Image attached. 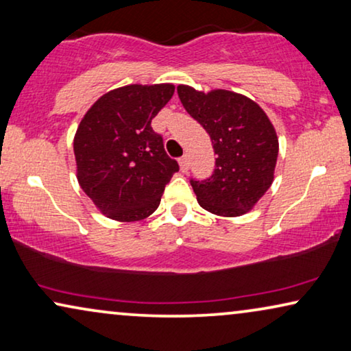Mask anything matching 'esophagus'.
<instances>
[{"label":"esophagus","mask_w":351,"mask_h":351,"mask_svg":"<svg viewBox=\"0 0 351 351\" xmlns=\"http://www.w3.org/2000/svg\"><path fill=\"white\" fill-rule=\"evenodd\" d=\"M180 167H181V171L189 170V157L182 156L181 159H180Z\"/></svg>","instance_id":"1"}]
</instances>
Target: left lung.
<instances>
[{
  "instance_id": "1",
  "label": "left lung",
  "mask_w": 351,
  "mask_h": 351,
  "mask_svg": "<svg viewBox=\"0 0 351 351\" xmlns=\"http://www.w3.org/2000/svg\"><path fill=\"white\" fill-rule=\"evenodd\" d=\"M184 110L205 128L216 157L210 178L191 186L202 208L218 216L245 215L274 181L278 138L253 100L229 90L197 92L178 86Z\"/></svg>"
}]
</instances>
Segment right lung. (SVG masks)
Returning a JSON list of instances; mask_svg holds the SVG:
<instances>
[{
	"label": "right lung",
	"instance_id": "1",
	"mask_svg": "<svg viewBox=\"0 0 351 351\" xmlns=\"http://www.w3.org/2000/svg\"><path fill=\"white\" fill-rule=\"evenodd\" d=\"M171 84L125 86L98 98L75 136L77 181L108 218L132 223L154 213L180 170L151 121L173 97Z\"/></svg>",
	"mask_w": 351,
	"mask_h": 351
}]
</instances>
